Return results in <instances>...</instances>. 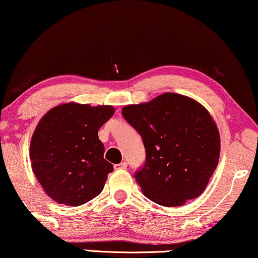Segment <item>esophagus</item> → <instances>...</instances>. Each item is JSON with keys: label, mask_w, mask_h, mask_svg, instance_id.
<instances>
[{"label": "esophagus", "mask_w": 258, "mask_h": 258, "mask_svg": "<svg viewBox=\"0 0 258 258\" xmlns=\"http://www.w3.org/2000/svg\"><path fill=\"white\" fill-rule=\"evenodd\" d=\"M126 167H128V163H126V162H121V163L115 164L116 170H121V169H126Z\"/></svg>", "instance_id": "esophagus-1"}]
</instances>
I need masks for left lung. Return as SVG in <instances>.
<instances>
[{
	"label": "left lung",
	"instance_id": "left-lung-1",
	"mask_svg": "<svg viewBox=\"0 0 258 258\" xmlns=\"http://www.w3.org/2000/svg\"><path fill=\"white\" fill-rule=\"evenodd\" d=\"M122 115L146 148V162L135 172L146 197L163 207L199 197L220 158V133L209 111L192 98L165 93L125 105Z\"/></svg>",
	"mask_w": 258,
	"mask_h": 258
}]
</instances>
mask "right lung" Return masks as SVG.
I'll list each match as a JSON object with an SVG mask.
<instances>
[{
    "label": "right lung",
    "instance_id": "obj_1",
    "mask_svg": "<svg viewBox=\"0 0 258 258\" xmlns=\"http://www.w3.org/2000/svg\"><path fill=\"white\" fill-rule=\"evenodd\" d=\"M111 105L66 103L52 108L35 129L30 143L31 167L49 197L77 207L100 195L108 174L98 129L114 115Z\"/></svg>",
    "mask_w": 258,
    "mask_h": 258
}]
</instances>
